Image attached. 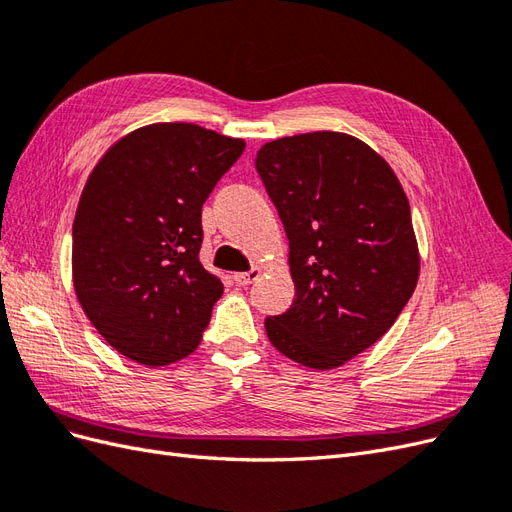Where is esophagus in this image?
I'll return each mask as SVG.
<instances>
[{"mask_svg": "<svg viewBox=\"0 0 512 512\" xmlns=\"http://www.w3.org/2000/svg\"><path fill=\"white\" fill-rule=\"evenodd\" d=\"M260 273H262V269L254 267V269L245 271V273H235V275H232V280H235V284H239V286H247V284L256 282L258 277H260Z\"/></svg>", "mask_w": 512, "mask_h": 512, "instance_id": "34e87169", "label": "esophagus"}]
</instances>
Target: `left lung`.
<instances>
[{"instance_id": "8db88e82", "label": "left lung", "mask_w": 512, "mask_h": 512, "mask_svg": "<svg viewBox=\"0 0 512 512\" xmlns=\"http://www.w3.org/2000/svg\"><path fill=\"white\" fill-rule=\"evenodd\" d=\"M256 170L284 224L294 282L267 335L294 363L335 369L374 346L416 288L408 196L389 162L344 132L265 143Z\"/></svg>"}]
</instances>
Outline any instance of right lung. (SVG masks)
Segmentation results:
<instances>
[{
  "label": "right lung",
  "mask_w": 512,
  "mask_h": 512,
  "mask_svg": "<svg viewBox=\"0 0 512 512\" xmlns=\"http://www.w3.org/2000/svg\"><path fill=\"white\" fill-rule=\"evenodd\" d=\"M243 149L196 123H151L91 170L72 226V282L91 324L128 359L170 365L203 339L224 292L198 260L203 203Z\"/></svg>",
  "instance_id": "obj_1"
}]
</instances>
